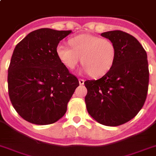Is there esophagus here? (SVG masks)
Listing matches in <instances>:
<instances>
[{
  "instance_id": "1",
  "label": "esophagus",
  "mask_w": 156,
  "mask_h": 156,
  "mask_svg": "<svg viewBox=\"0 0 156 156\" xmlns=\"http://www.w3.org/2000/svg\"><path fill=\"white\" fill-rule=\"evenodd\" d=\"M78 82H79L80 85H84V82H85V81H84L83 79H82V78H79V79H78Z\"/></svg>"
}]
</instances>
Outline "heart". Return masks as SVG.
<instances>
[{
  "instance_id": "1",
  "label": "heart",
  "mask_w": 156,
  "mask_h": 156,
  "mask_svg": "<svg viewBox=\"0 0 156 156\" xmlns=\"http://www.w3.org/2000/svg\"><path fill=\"white\" fill-rule=\"evenodd\" d=\"M69 43L71 48L64 44L56 47L58 58L69 70H73L82 60L84 72L101 77L112 67L116 50L110 40L85 34L70 38Z\"/></svg>"
}]
</instances>
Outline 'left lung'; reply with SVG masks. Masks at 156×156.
Segmentation results:
<instances>
[{
  "label": "left lung",
  "mask_w": 156,
  "mask_h": 156,
  "mask_svg": "<svg viewBox=\"0 0 156 156\" xmlns=\"http://www.w3.org/2000/svg\"><path fill=\"white\" fill-rule=\"evenodd\" d=\"M101 36L115 44V58L102 78L85 82V101L88 113L97 122L117 126L133 119L145 102L149 82L147 53L126 32L108 31Z\"/></svg>",
  "instance_id": "left-lung-1"
}]
</instances>
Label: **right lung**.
I'll list each match as a JSON object with an SVG mask.
<instances>
[{
  "label": "right lung",
  "instance_id": "obj_1",
  "mask_svg": "<svg viewBox=\"0 0 156 156\" xmlns=\"http://www.w3.org/2000/svg\"><path fill=\"white\" fill-rule=\"evenodd\" d=\"M71 32L41 28L16 46L8 70L9 94L15 110L26 121L48 125L67 112L79 82L60 62L56 47Z\"/></svg>",
  "mask_w": 156,
  "mask_h": 156
}]
</instances>
